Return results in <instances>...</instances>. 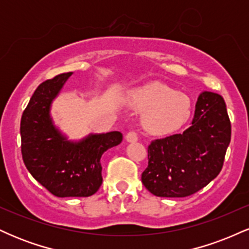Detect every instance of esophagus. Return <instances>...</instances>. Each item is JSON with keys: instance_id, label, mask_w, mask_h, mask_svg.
Returning a JSON list of instances; mask_svg holds the SVG:
<instances>
[{"instance_id": "34e87169", "label": "esophagus", "mask_w": 249, "mask_h": 249, "mask_svg": "<svg viewBox=\"0 0 249 249\" xmlns=\"http://www.w3.org/2000/svg\"><path fill=\"white\" fill-rule=\"evenodd\" d=\"M125 138H126V141L128 142H134L138 141V134H137V132H134V131H130V132L126 134Z\"/></svg>"}]
</instances>
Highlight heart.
<instances>
[{"label": "heart", "mask_w": 249, "mask_h": 249, "mask_svg": "<svg viewBox=\"0 0 249 249\" xmlns=\"http://www.w3.org/2000/svg\"><path fill=\"white\" fill-rule=\"evenodd\" d=\"M127 103L136 110L145 112L144 126L154 134L172 133L191 116V101L161 83H150L137 89L127 97Z\"/></svg>", "instance_id": "b5f03b06"}]
</instances>
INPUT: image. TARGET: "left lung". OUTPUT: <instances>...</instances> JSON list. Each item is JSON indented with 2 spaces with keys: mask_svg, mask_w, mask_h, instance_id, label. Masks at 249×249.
Here are the masks:
<instances>
[{
  "mask_svg": "<svg viewBox=\"0 0 249 249\" xmlns=\"http://www.w3.org/2000/svg\"><path fill=\"white\" fill-rule=\"evenodd\" d=\"M230 142L231 122L224 98L204 91L187 130L148 145L142 184L157 196L184 198L194 194L220 173Z\"/></svg>",
  "mask_w": 249,
  "mask_h": 249,
  "instance_id": "obj_1",
  "label": "left lung"
}]
</instances>
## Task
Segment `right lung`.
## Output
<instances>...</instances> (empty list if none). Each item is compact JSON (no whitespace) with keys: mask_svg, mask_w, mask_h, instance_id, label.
<instances>
[{"mask_svg":"<svg viewBox=\"0 0 249 249\" xmlns=\"http://www.w3.org/2000/svg\"><path fill=\"white\" fill-rule=\"evenodd\" d=\"M72 72L38 85L21 119V151L25 167L42 186L58 198L90 196L101 187L103 153L123 141L118 131L89 134L71 142L53 124V101Z\"/></svg>","mask_w":249,"mask_h":249,"instance_id":"obj_1","label":"right lung"}]
</instances>
